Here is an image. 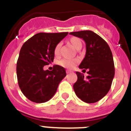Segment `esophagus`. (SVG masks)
<instances>
[{
	"mask_svg": "<svg viewBox=\"0 0 131 131\" xmlns=\"http://www.w3.org/2000/svg\"><path fill=\"white\" fill-rule=\"evenodd\" d=\"M71 72H72V71H71V70H66L67 73H71Z\"/></svg>",
	"mask_w": 131,
	"mask_h": 131,
	"instance_id": "esophagus-1",
	"label": "esophagus"
}]
</instances>
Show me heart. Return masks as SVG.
<instances>
[{
    "label": "heart",
    "mask_w": 131,
    "mask_h": 131,
    "mask_svg": "<svg viewBox=\"0 0 131 131\" xmlns=\"http://www.w3.org/2000/svg\"><path fill=\"white\" fill-rule=\"evenodd\" d=\"M69 42L71 45L73 46V47L75 49H78L79 48L82 47V42L81 40H80L79 38L75 37H73L69 39ZM62 44L59 42L58 44L56 45L55 48L54 50V55L56 56L60 55V47H61ZM77 63V60H69V59H62V60H60L58 62V64L60 65V66L63 67V68H67V69H72L75 65Z\"/></svg>",
    "instance_id": "obj_1"
}]
</instances>
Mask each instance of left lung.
<instances>
[{
    "mask_svg": "<svg viewBox=\"0 0 131 131\" xmlns=\"http://www.w3.org/2000/svg\"><path fill=\"white\" fill-rule=\"evenodd\" d=\"M69 34L83 39L86 43V54L79 68L89 71L86 77L76 72L77 81L73 84L74 91L82 101L95 103L107 94L114 77L112 51L107 42L93 31L86 30Z\"/></svg>",
    "mask_w": 131,
    "mask_h": 131,
    "instance_id": "8db88e82",
    "label": "left lung"
}]
</instances>
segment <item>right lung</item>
<instances>
[{
  "label": "right lung",
  "instance_id": "right-lung-1",
  "mask_svg": "<svg viewBox=\"0 0 131 131\" xmlns=\"http://www.w3.org/2000/svg\"><path fill=\"white\" fill-rule=\"evenodd\" d=\"M68 34V32L39 33L23 45L17 62L16 73L21 91L31 101L35 103L48 101L66 76L65 68L58 65L54 66L52 71H45L43 68L53 62L56 45Z\"/></svg>",
  "mask_w": 131,
  "mask_h": 131
}]
</instances>
